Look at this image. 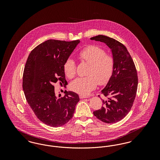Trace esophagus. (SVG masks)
<instances>
[{"mask_svg": "<svg viewBox=\"0 0 160 160\" xmlns=\"http://www.w3.org/2000/svg\"><path fill=\"white\" fill-rule=\"evenodd\" d=\"M79 97H80V98H81V99H84V98H88V97H87V96H85V95H79Z\"/></svg>", "mask_w": 160, "mask_h": 160, "instance_id": "34e87169", "label": "esophagus"}]
</instances>
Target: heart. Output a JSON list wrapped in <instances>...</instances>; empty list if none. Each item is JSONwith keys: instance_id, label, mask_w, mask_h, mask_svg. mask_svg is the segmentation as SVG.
<instances>
[{"instance_id": "1", "label": "heart", "mask_w": 160, "mask_h": 160, "mask_svg": "<svg viewBox=\"0 0 160 160\" xmlns=\"http://www.w3.org/2000/svg\"><path fill=\"white\" fill-rule=\"evenodd\" d=\"M78 58L89 64L86 74L78 77L71 83L72 91L78 94L87 95L99 84L106 83L113 73L114 61L113 58L106 54L104 50L96 46H89L82 50L78 54ZM65 75L69 78L76 74V63L71 58L64 63Z\"/></svg>"}]
</instances>
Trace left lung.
<instances>
[{"label": "left lung", "instance_id": "1", "mask_svg": "<svg viewBox=\"0 0 160 160\" xmlns=\"http://www.w3.org/2000/svg\"><path fill=\"white\" fill-rule=\"evenodd\" d=\"M92 40L104 42L111 50L114 68L106 87L101 91L107 99L93 114L102 122H119L129 113L136 98L138 85L137 71L127 48L113 38L99 35Z\"/></svg>", "mask_w": 160, "mask_h": 160}]
</instances>
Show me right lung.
<instances>
[{"instance_id":"right-lung-1","label":"right lung","mask_w":160,"mask_h":160,"mask_svg":"<svg viewBox=\"0 0 160 160\" xmlns=\"http://www.w3.org/2000/svg\"><path fill=\"white\" fill-rule=\"evenodd\" d=\"M80 42L48 39L36 47L29 54L23 76L26 99L36 116L46 125L59 127L72 118L80 98L72 91L57 97L54 83L67 84L65 62Z\"/></svg>"}]
</instances>
